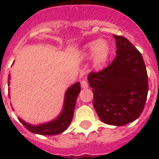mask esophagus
I'll return each mask as SVG.
<instances>
[{
	"mask_svg": "<svg viewBox=\"0 0 159 159\" xmlns=\"http://www.w3.org/2000/svg\"><path fill=\"white\" fill-rule=\"evenodd\" d=\"M81 87H82V88H84V89L87 88L88 87V83H87V81H85V80L81 81Z\"/></svg>",
	"mask_w": 159,
	"mask_h": 159,
	"instance_id": "1",
	"label": "esophagus"
}]
</instances>
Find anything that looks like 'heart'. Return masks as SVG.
<instances>
[{"label": "heart", "mask_w": 159, "mask_h": 159, "mask_svg": "<svg viewBox=\"0 0 159 159\" xmlns=\"http://www.w3.org/2000/svg\"><path fill=\"white\" fill-rule=\"evenodd\" d=\"M83 53L87 56L92 55L93 67L101 68L107 62L110 57L111 49L106 41L100 39L87 43L83 48Z\"/></svg>", "instance_id": "b5f03b06"}]
</instances>
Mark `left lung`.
I'll return each instance as SVG.
<instances>
[{
    "mask_svg": "<svg viewBox=\"0 0 159 159\" xmlns=\"http://www.w3.org/2000/svg\"><path fill=\"white\" fill-rule=\"evenodd\" d=\"M116 57L105 69L87 77L93 106L102 122L122 126L140 116L148 96V74L141 53L123 36L113 34Z\"/></svg>",
    "mask_w": 159,
    "mask_h": 159,
    "instance_id": "obj_1",
    "label": "left lung"
}]
</instances>
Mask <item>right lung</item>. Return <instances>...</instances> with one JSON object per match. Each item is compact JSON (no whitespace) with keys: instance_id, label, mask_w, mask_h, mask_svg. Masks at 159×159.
Segmentation results:
<instances>
[{"instance_id":"obj_1","label":"right lung","mask_w":159,"mask_h":159,"mask_svg":"<svg viewBox=\"0 0 159 159\" xmlns=\"http://www.w3.org/2000/svg\"><path fill=\"white\" fill-rule=\"evenodd\" d=\"M9 85H10V75L8 79V86ZM80 91H81L80 82L74 83L66 91L62 111L59 114V116L53 120L48 121L47 123L40 124L38 125H34L27 123L20 117L19 120L29 131L34 134H38L41 135H55L62 133L67 129L71 124L74 113L76 102Z\"/></svg>"}]
</instances>
